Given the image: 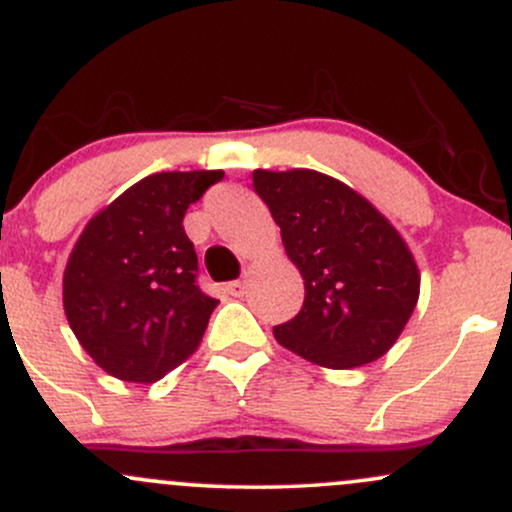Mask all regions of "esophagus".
I'll list each match as a JSON object with an SVG mask.
<instances>
[{"label": "esophagus", "mask_w": 512, "mask_h": 512, "mask_svg": "<svg viewBox=\"0 0 512 512\" xmlns=\"http://www.w3.org/2000/svg\"><path fill=\"white\" fill-rule=\"evenodd\" d=\"M226 291L231 293V296H236V298H240L245 293V281H231V284H226Z\"/></svg>", "instance_id": "34e87169"}]
</instances>
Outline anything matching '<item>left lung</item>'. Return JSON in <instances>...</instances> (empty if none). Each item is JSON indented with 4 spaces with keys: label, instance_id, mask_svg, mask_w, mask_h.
I'll return each mask as SVG.
<instances>
[{
    "label": "left lung",
    "instance_id": "obj_1",
    "mask_svg": "<svg viewBox=\"0 0 512 512\" xmlns=\"http://www.w3.org/2000/svg\"><path fill=\"white\" fill-rule=\"evenodd\" d=\"M252 185L305 284L301 313L274 327L276 342L334 370L378 361L419 301V269L395 226L317 170H255Z\"/></svg>",
    "mask_w": 512,
    "mask_h": 512
}]
</instances>
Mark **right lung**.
Instances as JSON below:
<instances>
[{
	"mask_svg": "<svg viewBox=\"0 0 512 512\" xmlns=\"http://www.w3.org/2000/svg\"><path fill=\"white\" fill-rule=\"evenodd\" d=\"M223 170L154 173L98 211L62 281L69 327L105 373L156 383L190 358L219 305L197 286L182 219Z\"/></svg>",
	"mask_w": 512,
	"mask_h": 512,
	"instance_id": "obj_1",
	"label": "right lung"
}]
</instances>
